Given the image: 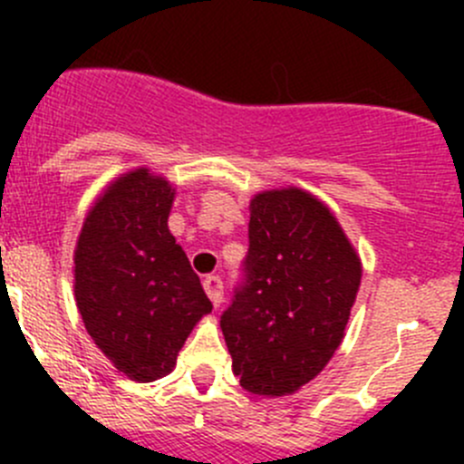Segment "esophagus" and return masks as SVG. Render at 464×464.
Instances as JSON below:
<instances>
[{
    "label": "esophagus",
    "mask_w": 464,
    "mask_h": 464,
    "mask_svg": "<svg viewBox=\"0 0 464 464\" xmlns=\"http://www.w3.org/2000/svg\"><path fill=\"white\" fill-rule=\"evenodd\" d=\"M204 289H206V294H208L210 303H213V305L218 307L219 303H222V298H224L222 278H219V276H215V274L206 276V278H204Z\"/></svg>",
    "instance_id": "34e87169"
}]
</instances>
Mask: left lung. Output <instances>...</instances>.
Instances as JSON below:
<instances>
[{"label":"left lung","mask_w":464,"mask_h":464,"mask_svg":"<svg viewBox=\"0 0 464 464\" xmlns=\"http://www.w3.org/2000/svg\"><path fill=\"white\" fill-rule=\"evenodd\" d=\"M249 210L242 280L219 325L245 391L292 395L343 341L362 262L330 208L305 190H265Z\"/></svg>","instance_id":"1"}]
</instances>
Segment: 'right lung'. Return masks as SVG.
<instances>
[{"label":"right lung","instance_id":"1","mask_svg":"<svg viewBox=\"0 0 464 464\" xmlns=\"http://www.w3.org/2000/svg\"><path fill=\"white\" fill-rule=\"evenodd\" d=\"M175 188L148 168L107 186L89 208L73 292L93 343L134 382L172 372L181 345L213 310L199 276L168 231Z\"/></svg>","mask_w":464,"mask_h":464}]
</instances>
